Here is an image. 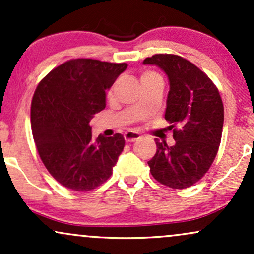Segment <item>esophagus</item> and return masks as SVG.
<instances>
[{"mask_svg":"<svg viewBox=\"0 0 254 254\" xmlns=\"http://www.w3.org/2000/svg\"><path fill=\"white\" fill-rule=\"evenodd\" d=\"M124 138L127 142H135L141 138V135L138 132H135V131H127V132L124 133Z\"/></svg>","mask_w":254,"mask_h":254,"instance_id":"34e87169","label":"esophagus"}]
</instances>
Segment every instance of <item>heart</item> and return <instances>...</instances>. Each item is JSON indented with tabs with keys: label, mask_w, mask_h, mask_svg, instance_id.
<instances>
[{
	"label": "heart",
	"mask_w": 254,
	"mask_h": 254,
	"mask_svg": "<svg viewBox=\"0 0 254 254\" xmlns=\"http://www.w3.org/2000/svg\"><path fill=\"white\" fill-rule=\"evenodd\" d=\"M153 75H156V74H154V72H145V74L142 75V78L148 77V76H153Z\"/></svg>",
	"instance_id": "obj_1"
}]
</instances>
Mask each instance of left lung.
Listing matches in <instances>:
<instances>
[{"label":"left lung","instance_id":"left-lung-1","mask_svg":"<svg viewBox=\"0 0 254 254\" xmlns=\"http://www.w3.org/2000/svg\"><path fill=\"white\" fill-rule=\"evenodd\" d=\"M143 64L157 65L167 75L170 92L165 119L176 143L156 139V153L148 161L150 173L162 185L186 189L209 171L223 127V104L212 81L193 63L177 55L159 54Z\"/></svg>","mask_w":254,"mask_h":254}]
</instances>
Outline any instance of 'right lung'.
Here are the masks:
<instances>
[{"label": "right lung", "instance_id": "1", "mask_svg": "<svg viewBox=\"0 0 254 254\" xmlns=\"http://www.w3.org/2000/svg\"><path fill=\"white\" fill-rule=\"evenodd\" d=\"M127 63L77 58L38 84L31 105L32 133L49 173L61 185L86 192L104 184L124 149L121 133L92 138L90 119L106 106V90Z\"/></svg>", "mask_w": 254, "mask_h": 254}]
</instances>
